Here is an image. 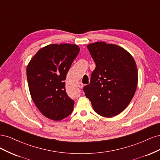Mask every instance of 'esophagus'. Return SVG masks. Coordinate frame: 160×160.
Wrapping results in <instances>:
<instances>
[{
  "label": "esophagus",
  "instance_id": "obj_1",
  "mask_svg": "<svg viewBox=\"0 0 160 160\" xmlns=\"http://www.w3.org/2000/svg\"><path fill=\"white\" fill-rule=\"evenodd\" d=\"M78 87L79 88H81V89H82L83 88V84L81 83V82H79L78 83Z\"/></svg>",
  "mask_w": 160,
  "mask_h": 160
}]
</instances>
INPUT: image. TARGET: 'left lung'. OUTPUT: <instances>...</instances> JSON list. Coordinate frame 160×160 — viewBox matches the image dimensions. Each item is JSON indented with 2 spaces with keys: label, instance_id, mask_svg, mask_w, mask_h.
<instances>
[{
  "label": "left lung",
  "instance_id": "left-lung-1",
  "mask_svg": "<svg viewBox=\"0 0 160 160\" xmlns=\"http://www.w3.org/2000/svg\"><path fill=\"white\" fill-rule=\"evenodd\" d=\"M75 44H51L38 50L27 67L32 100L46 118L59 122L69 115L74 101L65 91L66 76L78 55Z\"/></svg>",
  "mask_w": 160,
  "mask_h": 160
}]
</instances>
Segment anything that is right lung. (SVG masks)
<instances>
[{
    "instance_id": "obj_1",
    "label": "right lung",
    "mask_w": 160,
    "mask_h": 160,
    "mask_svg": "<svg viewBox=\"0 0 160 160\" xmlns=\"http://www.w3.org/2000/svg\"><path fill=\"white\" fill-rule=\"evenodd\" d=\"M95 62L90 83L83 88L97 113L112 118L122 113L137 89L138 68L133 57L123 47L105 42L87 46Z\"/></svg>"
}]
</instances>
